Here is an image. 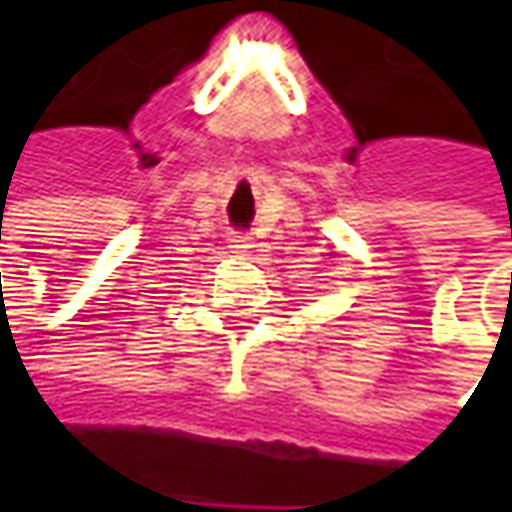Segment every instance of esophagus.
Masks as SVG:
<instances>
[{
  "instance_id": "34e87169",
  "label": "esophagus",
  "mask_w": 512,
  "mask_h": 512,
  "mask_svg": "<svg viewBox=\"0 0 512 512\" xmlns=\"http://www.w3.org/2000/svg\"><path fill=\"white\" fill-rule=\"evenodd\" d=\"M230 246H233L235 252H241V255H246V252H249V249H252V238H249V235H244V233H235L233 238H230Z\"/></svg>"
}]
</instances>
